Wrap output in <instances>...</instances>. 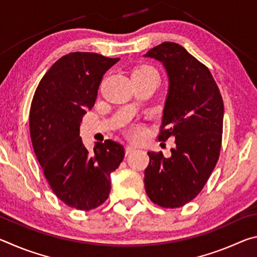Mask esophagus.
<instances>
[{
	"label": "esophagus",
	"mask_w": 257,
	"mask_h": 257,
	"mask_svg": "<svg viewBox=\"0 0 257 257\" xmlns=\"http://www.w3.org/2000/svg\"><path fill=\"white\" fill-rule=\"evenodd\" d=\"M135 150H136V147H134L133 145H127V147H125V155L130 154Z\"/></svg>",
	"instance_id": "1"
}]
</instances>
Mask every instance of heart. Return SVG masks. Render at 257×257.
I'll use <instances>...</instances> for the list:
<instances>
[{
	"label": "heart",
	"instance_id": "b5f03b06",
	"mask_svg": "<svg viewBox=\"0 0 257 257\" xmlns=\"http://www.w3.org/2000/svg\"><path fill=\"white\" fill-rule=\"evenodd\" d=\"M133 75H158V73H156V71L153 68L145 66V67H141L136 69ZM142 133H143V128L141 125H134V127H132V129H130V134H132V136L134 137L139 136Z\"/></svg>",
	"mask_w": 257,
	"mask_h": 257
}]
</instances>
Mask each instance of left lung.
I'll return each mask as SVG.
<instances>
[{"label": "left lung", "mask_w": 257, "mask_h": 257, "mask_svg": "<svg viewBox=\"0 0 257 257\" xmlns=\"http://www.w3.org/2000/svg\"><path fill=\"white\" fill-rule=\"evenodd\" d=\"M144 58L162 63L169 87L159 141L175 138L165 158L147 152L145 190L153 203L168 208L185 205L203 189L220 155L223 101L208 69L177 43L164 42Z\"/></svg>", "instance_id": "left-lung-1"}]
</instances>
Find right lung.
I'll use <instances>...</instances> for the list:
<instances>
[{
    "instance_id": "right-lung-1",
    "label": "right lung",
    "mask_w": 257,
    "mask_h": 257,
    "mask_svg": "<svg viewBox=\"0 0 257 257\" xmlns=\"http://www.w3.org/2000/svg\"><path fill=\"white\" fill-rule=\"evenodd\" d=\"M118 61L88 52L62 56L42 78L30 106V137L46 180L59 199L80 211L106 201L111 173L124 158L119 143L107 139L88 152L80 138L82 116Z\"/></svg>"
}]
</instances>
